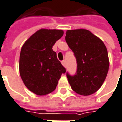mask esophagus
I'll use <instances>...</instances> for the list:
<instances>
[{"label": "esophagus", "instance_id": "obj_1", "mask_svg": "<svg viewBox=\"0 0 122 122\" xmlns=\"http://www.w3.org/2000/svg\"><path fill=\"white\" fill-rule=\"evenodd\" d=\"M61 63L63 64V66L64 67H66V61H65V60L61 61Z\"/></svg>", "mask_w": 122, "mask_h": 122}]
</instances>
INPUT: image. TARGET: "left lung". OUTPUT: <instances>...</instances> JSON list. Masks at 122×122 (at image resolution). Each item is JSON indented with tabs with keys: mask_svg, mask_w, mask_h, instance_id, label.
Segmentation results:
<instances>
[{
	"mask_svg": "<svg viewBox=\"0 0 122 122\" xmlns=\"http://www.w3.org/2000/svg\"><path fill=\"white\" fill-rule=\"evenodd\" d=\"M66 41L74 53L77 71L66 73L68 82L77 94L89 96L104 82L109 69V59L103 42L86 29L68 30Z\"/></svg>",
	"mask_w": 122,
	"mask_h": 122,
	"instance_id": "left-lung-1",
	"label": "left lung"
}]
</instances>
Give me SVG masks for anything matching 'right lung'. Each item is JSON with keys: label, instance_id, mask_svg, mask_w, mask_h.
I'll return each mask as SVG.
<instances>
[{"label": "right lung", "instance_id": "obj_1", "mask_svg": "<svg viewBox=\"0 0 122 122\" xmlns=\"http://www.w3.org/2000/svg\"><path fill=\"white\" fill-rule=\"evenodd\" d=\"M63 35L62 30L40 29L24 44L19 57V72L26 86L43 96L56 89L66 68L58 60L53 45Z\"/></svg>", "mask_w": 122, "mask_h": 122}]
</instances>
